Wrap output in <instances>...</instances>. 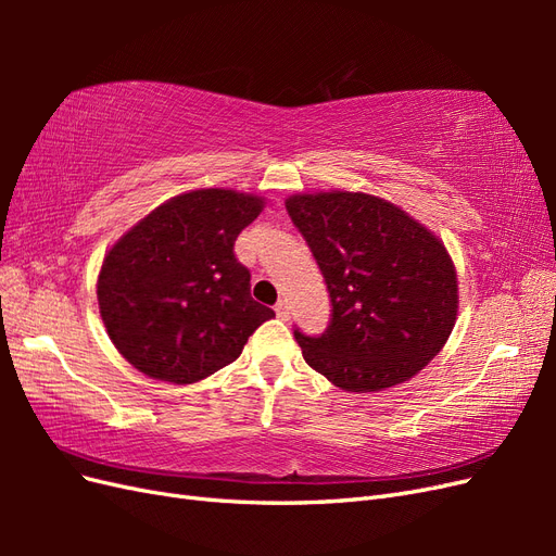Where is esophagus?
Instances as JSON below:
<instances>
[{
  "label": "esophagus",
  "instance_id": "1",
  "mask_svg": "<svg viewBox=\"0 0 556 556\" xmlns=\"http://www.w3.org/2000/svg\"><path fill=\"white\" fill-rule=\"evenodd\" d=\"M276 315L280 317V319H290V304H288V299H280L278 304H276Z\"/></svg>",
  "mask_w": 556,
  "mask_h": 556
}]
</instances>
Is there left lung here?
Here are the masks:
<instances>
[{
    "mask_svg": "<svg viewBox=\"0 0 556 556\" xmlns=\"http://www.w3.org/2000/svg\"><path fill=\"white\" fill-rule=\"evenodd\" d=\"M285 208L331 299L323 336L294 329L306 364L345 392H380L422 371L450 339L459 308L443 241L364 192L294 194Z\"/></svg>",
    "mask_w": 556,
    "mask_h": 556,
    "instance_id": "left-lung-1",
    "label": "left lung"
}]
</instances>
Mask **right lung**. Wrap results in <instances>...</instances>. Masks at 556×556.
<instances>
[{
    "label": "right lung",
    "mask_w": 556,
    "mask_h": 556,
    "mask_svg": "<svg viewBox=\"0 0 556 556\" xmlns=\"http://www.w3.org/2000/svg\"><path fill=\"white\" fill-rule=\"evenodd\" d=\"M262 208L257 194L192 190L148 213L106 252L99 313L134 368L174 384L199 382L276 317L250 296V271L233 255Z\"/></svg>",
    "instance_id": "obj_1"
}]
</instances>
